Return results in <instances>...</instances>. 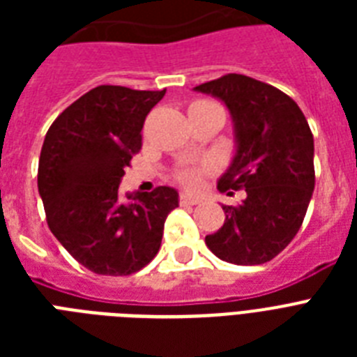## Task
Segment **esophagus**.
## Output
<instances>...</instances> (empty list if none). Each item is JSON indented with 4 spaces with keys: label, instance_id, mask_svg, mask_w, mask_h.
<instances>
[{
    "label": "esophagus",
    "instance_id": "34e87169",
    "mask_svg": "<svg viewBox=\"0 0 357 357\" xmlns=\"http://www.w3.org/2000/svg\"><path fill=\"white\" fill-rule=\"evenodd\" d=\"M179 202H181V204H190V206H195V204H200L202 198L200 196L190 195V192H181V196H179Z\"/></svg>",
    "mask_w": 357,
    "mask_h": 357
}]
</instances>
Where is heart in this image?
<instances>
[{"label": "heart", "instance_id": "b5f03b06", "mask_svg": "<svg viewBox=\"0 0 357 357\" xmlns=\"http://www.w3.org/2000/svg\"><path fill=\"white\" fill-rule=\"evenodd\" d=\"M198 105H213V103L196 102V103H192L190 107H198ZM179 179H181L183 183L190 185V187H195V185L198 183V174H196L195 170H183V172H179Z\"/></svg>", "mask_w": 357, "mask_h": 357}]
</instances>
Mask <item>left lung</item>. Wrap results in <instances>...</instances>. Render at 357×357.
Masks as SVG:
<instances>
[{
	"mask_svg": "<svg viewBox=\"0 0 357 357\" xmlns=\"http://www.w3.org/2000/svg\"><path fill=\"white\" fill-rule=\"evenodd\" d=\"M226 105L235 153L220 190H246L238 206H222V228L206 244L218 259L261 265L298 234L315 189L313 135L294 100L257 79L228 74L195 86ZM234 195V192H228Z\"/></svg>",
	"mask_w": 357,
	"mask_h": 357,
	"instance_id": "obj_1",
	"label": "left lung"
}]
</instances>
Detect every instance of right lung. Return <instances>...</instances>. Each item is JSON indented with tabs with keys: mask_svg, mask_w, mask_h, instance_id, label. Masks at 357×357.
<instances>
[{
	"mask_svg": "<svg viewBox=\"0 0 357 357\" xmlns=\"http://www.w3.org/2000/svg\"><path fill=\"white\" fill-rule=\"evenodd\" d=\"M165 91L102 85L75 100L47 129L38 195L47 226L70 255L102 276H128L159 252L178 190L119 195L123 168L142 146L146 114Z\"/></svg>",
	"mask_w": 357,
	"mask_h": 357,
	"instance_id": "obj_1",
	"label": "right lung"
}]
</instances>
